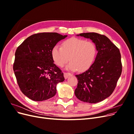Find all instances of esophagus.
<instances>
[{
    "label": "esophagus",
    "mask_w": 134,
    "mask_h": 134,
    "mask_svg": "<svg viewBox=\"0 0 134 134\" xmlns=\"http://www.w3.org/2000/svg\"><path fill=\"white\" fill-rule=\"evenodd\" d=\"M64 74V77H65V79H67L69 76H72V74L69 73H63Z\"/></svg>",
    "instance_id": "esophagus-1"
}]
</instances>
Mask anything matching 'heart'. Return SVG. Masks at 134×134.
<instances>
[{"instance_id":"heart-1","label":"heart","mask_w":134,"mask_h":134,"mask_svg":"<svg viewBox=\"0 0 134 134\" xmlns=\"http://www.w3.org/2000/svg\"><path fill=\"white\" fill-rule=\"evenodd\" d=\"M96 55L94 43L74 37L64 40L62 47L55 45L51 49L52 57L56 65L62 67L69 60L71 62L66 68L72 71L88 70L94 62Z\"/></svg>"}]
</instances>
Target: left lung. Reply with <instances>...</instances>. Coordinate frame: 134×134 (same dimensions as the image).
<instances>
[{"label": "left lung", "instance_id": "left-lung-1", "mask_svg": "<svg viewBox=\"0 0 134 134\" xmlns=\"http://www.w3.org/2000/svg\"><path fill=\"white\" fill-rule=\"evenodd\" d=\"M77 36L91 39L98 53L94 62L88 70L75 75L78 82L75 95L85 102H101L112 94L121 75L120 51L104 35L92 32Z\"/></svg>", "mask_w": 134, "mask_h": 134}]
</instances>
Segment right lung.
Returning <instances> with one entry per match:
<instances>
[{"instance_id": "add662e5", "label": "right lung", "mask_w": 134, "mask_h": 134, "mask_svg": "<svg viewBox=\"0 0 134 134\" xmlns=\"http://www.w3.org/2000/svg\"><path fill=\"white\" fill-rule=\"evenodd\" d=\"M67 36L57 33L33 34L15 52L13 69L23 94L36 101L54 96L57 84L65 80L63 73L54 63L53 46Z\"/></svg>"}]
</instances>
